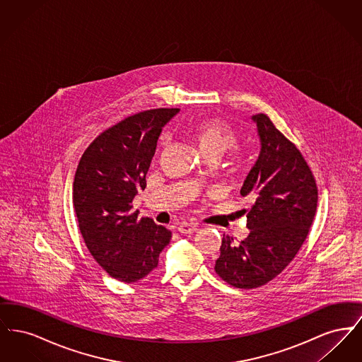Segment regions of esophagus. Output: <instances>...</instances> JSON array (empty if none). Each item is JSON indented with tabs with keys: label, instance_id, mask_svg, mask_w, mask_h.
Returning <instances> with one entry per match:
<instances>
[{
	"label": "esophagus",
	"instance_id": "esophagus-1",
	"mask_svg": "<svg viewBox=\"0 0 362 362\" xmlns=\"http://www.w3.org/2000/svg\"><path fill=\"white\" fill-rule=\"evenodd\" d=\"M177 232L182 233V235H191L194 232L198 230V225L189 224V223H182V224L177 225Z\"/></svg>",
	"mask_w": 362,
	"mask_h": 362
}]
</instances>
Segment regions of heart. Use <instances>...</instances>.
I'll use <instances>...</instances> for the list:
<instances>
[{
  "label": "heart",
  "instance_id": "1",
  "mask_svg": "<svg viewBox=\"0 0 362 362\" xmlns=\"http://www.w3.org/2000/svg\"><path fill=\"white\" fill-rule=\"evenodd\" d=\"M187 134L199 152L206 157H220L236 142L233 130L224 122L214 118L197 122L187 130Z\"/></svg>",
  "mask_w": 362,
  "mask_h": 362
}]
</instances>
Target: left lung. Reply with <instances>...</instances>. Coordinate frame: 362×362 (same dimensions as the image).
<instances>
[{
    "label": "left lung",
    "instance_id": "1",
    "mask_svg": "<svg viewBox=\"0 0 362 362\" xmlns=\"http://www.w3.org/2000/svg\"><path fill=\"white\" fill-rule=\"evenodd\" d=\"M260 151L240 194L252 199L244 209L248 236H225L214 270L229 285L259 288L276 278L307 239L317 206V187L304 157L264 114L251 117Z\"/></svg>",
    "mask_w": 362,
    "mask_h": 362
}]
</instances>
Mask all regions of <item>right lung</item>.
Returning a JSON list of instances; mask_svg holds the SVG:
<instances>
[{"instance_id": "1", "label": "right lung", "mask_w": 362, "mask_h": 362, "mask_svg": "<svg viewBox=\"0 0 362 362\" xmlns=\"http://www.w3.org/2000/svg\"><path fill=\"white\" fill-rule=\"evenodd\" d=\"M179 108L138 112L107 129L88 148L73 182V205L90 255L122 282H137L157 267L171 230L138 218L133 199L145 176L163 127Z\"/></svg>"}]
</instances>
